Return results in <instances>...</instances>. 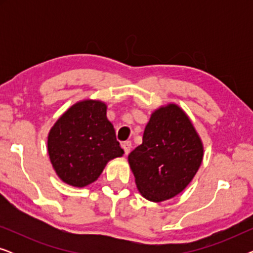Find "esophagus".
I'll list each match as a JSON object with an SVG mask.
<instances>
[{
	"label": "esophagus",
	"instance_id": "esophagus-1",
	"mask_svg": "<svg viewBox=\"0 0 253 253\" xmlns=\"http://www.w3.org/2000/svg\"><path fill=\"white\" fill-rule=\"evenodd\" d=\"M122 147H123V150H124V153L127 155V154L130 153V150H131V147H132V144H131V141L126 140V141H124V143L122 144Z\"/></svg>",
	"mask_w": 253,
	"mask_h": 253
}]
</instances>
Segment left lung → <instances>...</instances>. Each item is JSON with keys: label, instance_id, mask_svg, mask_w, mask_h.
I'll list each match as a JSON object with an SVG mask.
<instances>
[{"label": "left lung", "instance_id": "1", "mask_svg": "<svg viewBox=\"0 0 253 253\" xmlns=\"http://www.w3.org/2000/svg\"><path fill=\"white\" fill-rule=\"evenodd\" d=\"M203 152L191 121L171 103L152 114L143 143L127 159L141 195L151 202H162L178 195L192 181Z\"/></svg>", "mask_w": 253, "mask_h": 253}]
</instances>
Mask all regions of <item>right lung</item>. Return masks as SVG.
Returning <instances> with one entry per match:
<instances>
[{"mask_svg":"<svg viewBox=\"0 0 253 253\" xmlns=\"http://www.w3.org/2000/svg\"><path fill=\"white\" fill-rule=\"evenodd\" d=\"M106 109L101 101L85 100L68 109L51 127L48 154L58 177L68 184L82 188L94 182L107 162L124 153Z\"/></svg>","mask_w":253,"mask_h":253,"instance_id":"1","label":"right lung"}]
</instances>
